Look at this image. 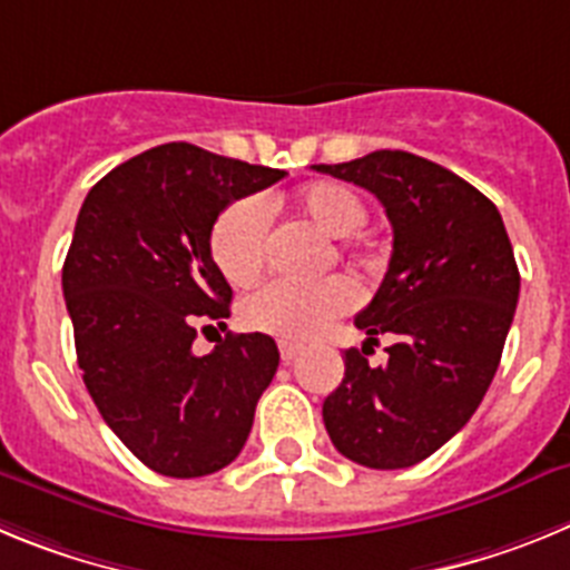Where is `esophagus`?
Wrapping results in <instances>:
<instances>
[{"label":"esophagus","instance_id":"1","mask_svg":"<svg viewBox=\"0 0 570 570\" xmlns=\"http://www.w3.org/2000/svg\"><path fill=\"white\" fill-rule=\"evenodd\" d=\"M299 354H302V345H299V342H291V340H282V342H279V356H282V362H294Z\"/></svg>","mask_w":570,"mask_h":570}]
</instances>
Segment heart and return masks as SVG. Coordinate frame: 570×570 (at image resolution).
Wrapping results in <instances>:
<instances>
[{
	"instance_id": "obj_1",
	"label": "heart",
	"mask_w": 570,
	"mask_h": 570,
	"mask_svg": "<svg viewBox=\"0 0 570 570\" xmlns=\"http://www.w3.org/2000/svg\"><path fill=\"white\" fill-rule=\"evenodd\" d=\"M291 208L325 236H347L360 230L367 208L360 196L340 183H314L291 199ZM210 259L230 285H250L268 262V223L256 199H236L216 216L210 230ZM354 305V288L342 276L296 285L268 282L239 305V320L256 334L282 340H311L336 316Z\"/></svg>"
}]
</instances>
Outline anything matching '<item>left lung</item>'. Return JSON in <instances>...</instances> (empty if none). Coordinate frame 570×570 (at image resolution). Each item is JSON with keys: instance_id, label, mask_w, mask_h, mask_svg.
<instances>
[{"instance_id": "obj_1", "label": "left lung", "mask_w": 570, "mask_h": 570, "mask_svg": "<svg viewBox=\"0 0 570 570\" xmlns=\"http://www.w3.org/2000/svg\"><path fill=\"white\" fill-rule=\"evenodd\" d=\"M314 168L371 190L394 228L385 279L354 320L365 345L382 334L394 345L376 367L345 351L322 420L351 462L411 468L471 420L500 367L520 299L511 239L488 196L407 150Z\"/></svg>"}]
</instances>
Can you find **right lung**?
I'll list each match as a JSON object with an SVG mask.
<instances>
[{
  "label": "right lung",
  "instance_id": "1",
  "mask_svg": "<svg viewBox=\"0 0 570 570\" xmlns=\"http://www.w3.org/2000/svg\"><path fill=\"white\" fill-rule=\"evenodd\" d=\"M188 142L134 156L85 196L62 291L88 394L130 454L163 476L230 465L279 365L268 334H228L196 356L199 328H223L230 285L210 259L216 216L279 183Z\"/></svg>",
  "mask_w": 570,
  "mask_h": 570
}]
</instances>
